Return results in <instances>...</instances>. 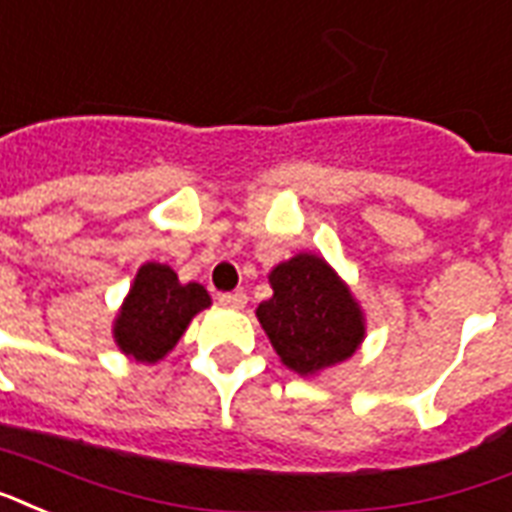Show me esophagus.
<instances>
[{"instance_id": "obj_1", "label": "esophagus", "mask_w": 512, "mask_h": 512, "mask_svg": "<svg viewBox=\"0 0 512 512\" xmlns=\"http://www.w3.org/2000/svg\"><path fill=\"white\" fill-rule=\"evenodd\" d=\"M220 303L222 306H228V308H244L247 306V292H222L220 295Z\"/></svg>"}]
</instances>
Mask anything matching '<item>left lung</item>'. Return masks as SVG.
Masks as SVG:
<instances>
[{
	"label": "left lung",
	"mask_w": 512,
	"mask_h": 512,
	"mask_svg": "<svg viewBox=\"0 0 512 512\" xmlns=\"http://www.w3.org/2000/svg\"><path fill=\"white\" fill-rule=\"evenodd\" d=\"M268 282L273 295L257 306V319L287 368L317 376L360 349V303L322 257L300 252L276 265Z\"/></svg>",
	"instance_id": "obj_1"
}]
</instances>
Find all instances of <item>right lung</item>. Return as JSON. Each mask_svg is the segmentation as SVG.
I'll use <instances>...</instances> for the list:
<instances>
[{
	"instance_id": "add662e5",
	"label": "right lung",
	"mask_w": 512,
	"mask_h": 512,
	"mask_svg": "<svg viewBox=\"0 0 512 512\" xmlns=\"http://www.w3.org/2000/svg\"><path fill=\"white\" fill-rule=\"evenodd\" d=\"M209 306L212 298L201 284H182L169 265L144 263L120 306L112 335L126 357L152 365L177 346L195 314Z\"/></svg>"
}]
</instances>
